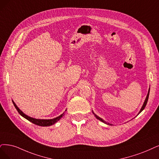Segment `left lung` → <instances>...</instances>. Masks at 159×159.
Instances as JSON below:
<instances>
[{
    "mask_svg": "<svg viewBox=\"0 0 159 159\" xmlns=\"http://www.w3.org/2000/svg\"><path fill=\"white\" fill-rule=\"evenodd\" d=\"M149 91H150V88L149 89V91H148V95H147V96H146V98H145V101H144V103H143V105H142V108H141V109H140V111H139V113H138V115H139L141 112H142V111L145 109V106H146V105H147V103H148V98H149ZM92 113H93V114L95 115V116L96 117V119H98V120H99L100 121H102V122H103V123H105V124H107V125H112L111 124H109V123H107V122H105V120H103L102 118H100V117L99 116H98V115H96L93 112V111H92Z\"/></svg>",
    "mask_w": 159,
    "mask_h": 159,
    "instance_id": "obj_1",
    "label": "left lung"
}]
</instances>
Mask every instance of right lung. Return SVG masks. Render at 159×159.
Here are the masks:
<instances>
[{"mask_svg":"<svg viewBox=\"0 0 159 159\" xmlns=\"http://www.w3.org/2000/svg\"><path fill=\"white\" fill-rule=\"evenodd\" d=\"M13 104L14 105V107H16V109H17V112L20 113V115H21L23 117H24L25 119H26L27 120H28L29 121L31 122L33 124L38 125V126H50L51 125H54L56 122H57L58 120H60L61 119V118H62V116H64V113H62L61 115L58 116L54 119H34L33 118V117L31 116H29L28 115H25L24 113L22 112V111L19 109V107L17 106L16 104L14 103V102L12 100Z\"/></svg>","mask_w":159,"mask_h":159,"instance_id":"add662e5","label":"right lung"}]
</instances>
